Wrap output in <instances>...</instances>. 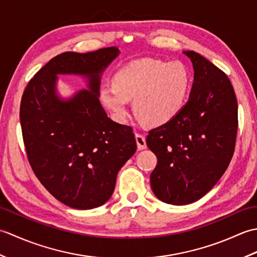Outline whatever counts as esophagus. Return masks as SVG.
<instances>
[{
	"label": "esophagus",
	"mask_w": 257,
	"mask_h": 257,
	"mask_svg": "<svg viewBox=\"0 0 257 257\" xmlns=\"http://www.w3.org/2000/svg\"><path fill=\"white\" fill-rule=\"evenodd\" d=\"M136 141H137V147H138L139 150L146 149L147 144H146V138H145L144 135L136 134Z\"/></svg>",
	"instance_id": "obj_1"
}]
</instances>
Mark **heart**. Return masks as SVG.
Masks as SVG:
<instances>
[{
	"mask_svg": "<svg viewBox=\"0 0 257 257\" xmlns=\"http://www.w3.org/2000/svg\"><path fill=\"white\" fill-rule=\"evenodd\" d=\"M191 73L182 62L138 59L119 69L112 86L100 89V100L118 121L128 117V102L151 127L166 124L183 110L191 89Z\"/></svg>",
	"mask_w": 257,
	"mask_h": 257,
	"instance_id": "b5f03b06",
	"label": "heart"
}]
</instances>
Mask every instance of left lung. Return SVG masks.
<instances>
[{"instance_id":"8db88e82","label":"left lung","mask_w":257,"mask_h":257,"mask_svg":"<svg viewBox=\"0 0 257 257\" xmlns=\"http://www.w3.org/2000/svg\"><path fill=\"white\" fill-rule=\"evenodd\" d=\"M194 70L183 110L152 129L147 146L158 163L150 176L160 201L187 205L200 200L225 172L234 154L237 102L227 76L193 51H184Z\"/></svg>"}]
</instances>
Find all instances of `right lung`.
I'll return each instance as SVG.
<instances>
[{
  "mask_svg": "<svg viewBox=\"0 0 257 257\" xmlns=\"http://www.w3.org/2000/svg\"><path fill=\"white\" fill-rule=\"evenodd\" d=\"M118 47L65 52L35 74L24 90L20 119L30 165L65 205L89 210L110 199L118 171L137 149L132 127L114 122L99 101L101 75ZM58 74L80 75L87 90L58 94Z\"/></svg>",
  "mask_w": 257,
  "mask_h": 257,
  "instance_id": "1",
  "label": "right lung"
}]
</instances>
